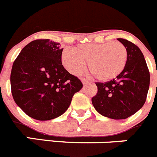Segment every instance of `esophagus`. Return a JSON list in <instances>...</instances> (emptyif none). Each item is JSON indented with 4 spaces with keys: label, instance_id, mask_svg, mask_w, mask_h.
I'll use <instances>...</instances> for the list:
<instances>
[{
    "label": "esophagus",
    "instance_id": "obj_1",
    "mask_svg": "<svg viewBox=\"0 0 157 157\" xmlns=\"http://www.w3.org/2000/svg\"><path fill=\"white\" fill-rule=\"evenodd\" d=\"M80 80H81V82L83 83V84H86V83L88 82V80H87V79H85V78H81V79H80Z\"/></svg>",
    "mask_w": 157,
    "mask_h": 157
}]
</instances>
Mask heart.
Returning <instances> with one entry per match:
<instances>
[{
	"label": "heart",
	"mask_w": 157,
	"mask_h": 157,
	"mask_svg": "<svg viewBox=\"0 0 157 157\" xmlns=\"http://www.w3.org/2000/svg\"><path fill=\"white\" fill-rule=\"evenodd\" d=\"M62 63L73 75L84 71L88 61L89 72L99 81L107 82L118 77L128 61V51L118 42L80 44L75 49L65 48L62 52Z\"/></svg>",
	"instance_id": "1"
}]
</instances>
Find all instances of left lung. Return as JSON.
Returning a JSON list of instances; mask_svg holds the SVG:
<instances>
[{
  "instance_id": "1",
  "label": "left lung",
  "mask_w": 157,
  "mask_h": 157,
  "mask_svg": "<svg viewBox=\"0 0 157 157\" xmlns=\"http://www.w3.org/2000/svg\"><path fill=\"white\" fill-rule=\"evenodd\" d=\"M117 39L128 51L126 66L116 78L95 83L98 93L91 101L97 112L103 116L125 119L138 112L146 102L150 76L140 48L126 39Z\"/></svg>"
}]
</instances>
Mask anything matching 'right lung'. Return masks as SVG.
<instances>
[{
	"instance_id": "add662e5",
	"label": "right lung",
	"mask_w": 157,
	"mask_h": 157,
	"mask_svg": "<svg viewBox=\"0 0 157 157\" xmlns=\"http://www.w3.org/2000/svg\"><path fill=\"white\" fill-rule=\"evenodd\" d=\"M60 44L36 39L26 45L13 63L11 87L17 106L31 118L47 121L68 109L81 81L62 65Z\"/></svg>"
}]
</instances>
